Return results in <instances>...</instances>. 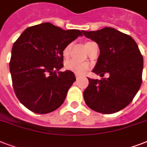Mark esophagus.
Wrapping results in <instances>:
<instances>
[{
  "instance_id": "obj_1",
  "label": "esophagus",
  "mask_w": 147,
  "mask_h": 147,
  "mask_svg": "<svg viewBox=\"0 0 147 147\" xmlns=\"http://www.w3.org/2000/svg\"><path fill=\"white\" fill-rule=\"evenodd\" d=\"M76 79H77V80H78V79H79L80 78H82V76H81L79 74H77V73H76Z\"/></svg>"
}]
</instances>
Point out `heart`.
Listing matches in <instances>:
<instances>
[{"instance_id":"1","label":"heart","mask_w":147,"mask_h":147,"mask_svg":"<svg viewBox=\"0 0 147 147\" xmlns=\"http://www.w3.org/2000/svg\"><path fill=\"white\" fill-rule=\"evenodd\" d=\"M92 43H94V42L89 41V42H86L85 44V49H88V48L89 47L90 45H92ZM70 49H71V45H68L65 47L63 51H62V55L64 56V58H68L69 55V52H70ZM89 66L87 63H78V62H76V61H69L65 63V69L67 70L71 71L77 74H81L83 75L85 74L86 71H88Z\"/></svg>"}]
</instances>
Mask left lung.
Returning a JSON list of instances; mask_svg holds the SVG:
<instances>
[{"mask_svg": "<svg viewBox=\"0 0 147 147\" xmlns=\"http://www.w3.org/2000/svg\"><path fill=\"white\" fill-rule=\"evenodd\" d=\"M85 37L98 43L100 55L93 72L102 79L88 78L84 99L94 111L113 114L133 100L142 83L144 59L137 42L130 36L111 27L97 31H82Z\"/></svg>", "mask_w": 147, "mask_h": 147, "instance_id": "1", "label": "left lung"}]
</instances>
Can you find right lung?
Returning a JSON list of instances; mask_svg holds the SVG:
<instances>
[{
  "label": "right lung",
  "mask_w": 147,
  "mask_h": 147,
  "mask_svg": "<svg viewBox=\"0 0 147 147\" xmlns=\"http://www.w3.org/2000/svg\"><path fill=\"white\" fill-rule=\"evenodd\" d=\"M82 36L78 30H64L50 23L26 28L13 43L10 61L13 90L30 111L48 114L64 102L76 81L71 71L63 67L62 51Z\"/></svg>",
  "instance_id": "right-lung-1"
}]
</instances>
